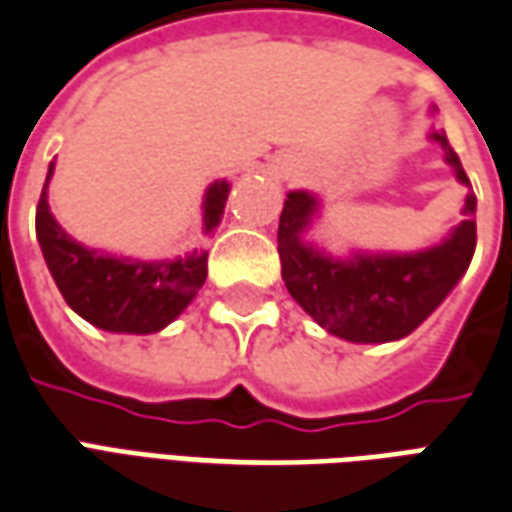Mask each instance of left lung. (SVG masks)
I'll use <instances>...</instances> for the list:
<instances>
[{"label": "left lung", "mask_w": 512, "mask_h": 512, "mask_svg": "<svg viewBox=\"0 0 512 512\" xmlns=\"http://www.w3.org/2000/svg\"><path fill=\"white\" fill-rule=\"evenodd\" d=\"M428 139L444 150L455 180L472 189L447 134L430 128ZM474 211L477 197L466 194V219L441 244L419 252L356 249L348 257H334L307 238L312 222L321 216V200L312 191H288L277 233L285 288L312 321L340 340L365 345L403 340L466 274L477 246Z\"/></svg>", "instance_id": "8db88e82"}]
</instances>
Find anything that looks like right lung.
<instances>
[{"label":"right lung","instance_id":"add662e5","mask_svg":"<svg viewBox=\"0 0 512 512\" xmlns=\"http://www.w3.org/2000/svg\"><path fill=\"white\" fill-rule=\"evenodd\" d=\"M49 164L38 202V244L51 277L76 315L112 334H153L178 318L208 277V249L167 260H136L90 249L65 233L49 208ZM227 180H213L202 197V235H211L224 216Z\"/></svg>","mask_w":512,"mask_h":512}]
</instances>
